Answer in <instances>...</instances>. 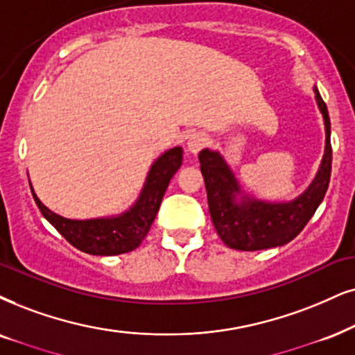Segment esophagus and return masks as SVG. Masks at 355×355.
I'll list each match as a JSON object with an SVG mask.
<instances>
[{
	"mask_svg": "<svg viewBox=\"0 0 355 355\" xmlns=\"http://www.w3.org/2000/svg\"><path fill=\"white\" fill-rule=\"evenodd\" d=\"M206 144H208V137L203 132H195L191 134L190 139H188L187 147L191 154H198L201 149H205Z\"/></svg>",
	"mask_w": 355,
	"mask_h": 355,
	"instance_id": "34e87169",
	"label": "esophagus"
}]
</instances>
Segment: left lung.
<instances>
[{
	"label": "left lung",
	"mask_w": 355,
	"mask_h": 355,
	"mask_svg": "<svg viewBox=\"0 0 355 355\" xmlns=\"http://www.w3.org/2000/svg\"><path fill=\"white\" fill-rule=\"evenodd\" d=\"M326 125V154L315 182L297 200L290 203H263V201H237L239 187L234 175L218 152H200L201 173L205 177L209 214L214 230L224 244L237 250H260L284 245L295 239L311 219L324 198L331 178L333 149L331 124L326 103L315 89Z\"/></svg>",
	"instance_id": "1"
}]
</instances>
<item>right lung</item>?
<instances>
[{
	"mask_svg": "<svg viewBox=\"0 0 355 355\" xmlns=\"http://www.w3.org/2000/svg\"><path fill=\"white\" fill-rule=\"evenodd\" d=\"M183 159L182 147H173L152 165L141 198L128 213L118 218L87 219L75 221L52 213L40 203L35 193L33 196L44 218L70 242L73 248L92 255H118L139 248L149 232L157 216L170 180L180 168Z\"/></svg>",
	"mask_w": 355,
	"mask_h": 355,
	"instance_id": "right-lung-1",
	"label": "right lung"
}]
</instances>
